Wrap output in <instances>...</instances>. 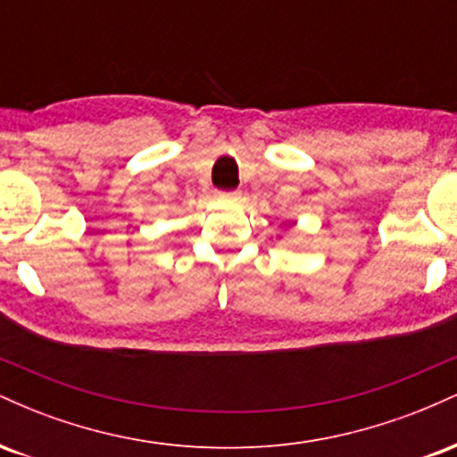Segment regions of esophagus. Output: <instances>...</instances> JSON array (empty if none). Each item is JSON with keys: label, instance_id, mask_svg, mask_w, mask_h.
Wrapping results in <instances>:
<instances>
[{"label": "esophagus", "instance_id": "34e87169", "mask_svg": "<svg viewBox=\"0 0 457 457\" xmlns=\"http://www.w3.org/2000/svg\"><path fill=\"white\" fill-rule=\"evenodd\" d=\"M217 197L219 199H236V197H238V193H236V191H217Z\"/></svg>", "mask_w": 457, "mask_h": 457}]
</instances>
